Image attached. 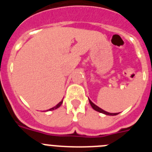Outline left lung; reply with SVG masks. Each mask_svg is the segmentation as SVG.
<instances>
[{
	"label": "left lung",
	"instance_id": "1",
	"mask_svg": "<svg viewBox=\"0 0 152 152\" xmlns=\"http://www.w3.org/2000/svg\"><path fill=\"white\" fill-rule=\"evenodd\" d=\"M89 102H90V103H91V107H92V108L94 109V110L97 111V112L102 113L106 114V115H109V116H116V115H117V114L119 113H108V112H107V111L102 110L101 108H100V107H97L96 105H95L94 103H93V102L91 101L90 99H89Z\"/></svg>",
	"mask_w": 152,
	"mask_h": 152
}]
</instances>
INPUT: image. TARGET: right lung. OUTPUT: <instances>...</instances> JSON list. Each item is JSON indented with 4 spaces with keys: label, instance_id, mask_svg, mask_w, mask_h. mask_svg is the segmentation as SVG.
I'll list each match as a JSON object with an SVG mask.
<instances>
[{
    "label": "right lung",
    "instance_id": "1",
    "mask_svg": "<svg viewBox=\"0 0 152 152\" xmlns=\"http://www.w3.org/2000/svg\"><path fill=\"white\" fill-rule=\"evenodd\" d=\"M62 102H63V100H61V102H59V103H58V104L56 106V107H52V108L49 109V110H56V109H58V107H60V106L61 105V104H62Z\"/></svg>",
    "mask_w": 152,
    "mask_h": 152
}]
</instances>
